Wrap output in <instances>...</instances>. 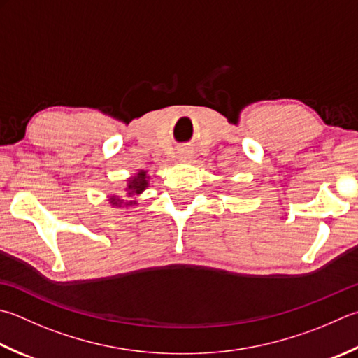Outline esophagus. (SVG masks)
<instances>
[{
  "label": "esophagus",
  "instance_id": "34e87169",
  "mask_svg": "<svg viewBox=\"0 0 358 358\" xmlns=\"http://www.w3.org/2000/svg\"><path fill=\"white\" fill-rule=\"evenodd\" d=\"M178 158L181 159V161H189L192 158V152L189 150V149H181L180 152H178Z\"/></svg>",
  "mask_w": 358,
  "mask_h": 358
}]
</instances>
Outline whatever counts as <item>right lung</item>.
Masks as SVG:
<instances>
[{"label":"right lung","instance_id":"obj_1","mask_svg":"<svg viewBox=\"0 0 358 358\" xmlns=\"http://www.w3.org/2000/svg\"><path fill=\"white\" fill-rule=\"evenodd\" d=\"M150 177L147 175V171H138L135 175H131L130 178L125 180V185L121 191V197L119 195H110L108 203L113 208H130L138 205V197L141 195L147 187H149ZM127 196L131 198V201L125 202L123 199Z\"/></svg>","mask_w":358,"mask_h":358}]
</instances>
